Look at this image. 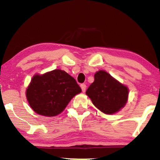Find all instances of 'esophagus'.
<instances>
[{
  "mask_svg": "<svg viewBox=\"0 0 160 160\" xmlns=\"http://www.w3.org/2000/svg\"><path fill=\"white\" fill-rule=\"evenodd\" d=\"M80 87H81L82 92H85V91H86V84H81V85H80Z\"/></svg>",
  "mask_w": 160,
  "mask_h": 160,
  "instance_id": "esophagus-1",
  "label": "esophagus"
}]
</instances>
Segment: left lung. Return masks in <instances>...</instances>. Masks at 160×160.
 Segmentation results:
<instances>
[{"label":"left lung","instance_id":"left-lung-1","mask_svg":"<svg viewBox=\"0 0 160 160\" xmlns=\"http://www.w3.org/2000/svg\"><path fill=\"white\" fill-rule=\"evenodd\" d=\"M86 93L98 109L106 114H112L127 103L129 91L110 74L100 70L94 74V81Z\"/></svg>","mask_w":160,"mask_h":160}]
</instances>
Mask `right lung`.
Instances as JSON below:
<instances>
[{
	"label": "right lung",
	"instance_id": "obj_1",
	"mask_svg": "<svg viewBox=\"0 0 160 160\" xmlns=\"http://www.w3.org/2000/svg\"><path fill=\"white\" fill-rule=\"evenodd\" d=\"M81 92L76 80L60 69L33 76L26 91L30 106L37 113L55 116L61 113L72 98Z\"/></svg>",
	"mask_w": 160,
	"mask_h": 160
}]
</instances>
